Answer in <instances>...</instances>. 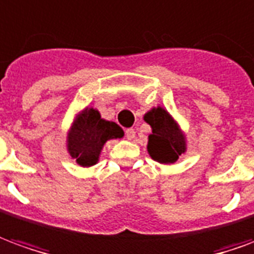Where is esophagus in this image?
Segmentation results:
<instances>
[{
	"instance_id": "34e87169",
	"label": "esophagus",
	"mask_w": 254,
	"mask_h": 254,
	"mask_svg": "<svg viewBox=\"0 0 254 254\" xmlns=\"http://www.w3.org/2000/svg\"><path fill=\"white\" fill-rule=\"evenodd\" d=\"M125 136H127V140H133V138H134V136H136V130H134L133 127H129V129H127V130H125Z\"/></svg>"
}]
</instances>
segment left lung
Instances as JSON below:
<instances>
[{
    "mask_svg": "<svg viewBox=\"0 0 254 254\" xmlns=\"http://www.w3.org/2000/svg\"><path fill=\"white\" fill-rule=\"evenodd\" d=\"M144 120L152 127L148 137L151 158L159 163H174L185 152V138L174 120L162 107L147 113Z\"/></svg>",
    "mask_w": 254,
    "mask_h": 254,
    "instance_id": "8db88e82",
    "label": "left lung"
}]
</instances>
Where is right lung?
<instances>
[{
	"instance_id": "right-lung-1",
	"label": "right lung",
	"mask_w": 254,
	"mask_h": 254,
	"mask_svg": "<svg viewBox=\"0 0 254 254\" xmlns=\"http://www.w3.org/2000/svg\"><path fill=\"white\" fill-rule=\"evenodd\" d=\"M122 136L124 130L116 122L105 121L100 118L99 111L85 109L69 133L67 151L80 166H92L98 162L103 144Z\"/></svg>"
}]
</instances>
